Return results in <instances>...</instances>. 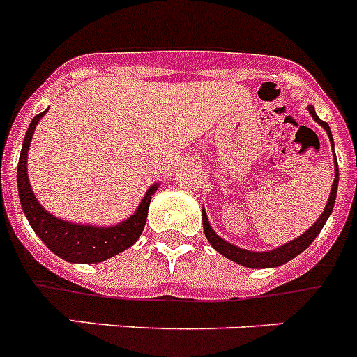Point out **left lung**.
<instances>
[{
  "label": "left lung",
  "instance_id": "8db88e82",
  "mask_svg": "<svg viewBox=\"0 0 357 357\" xmlns=\"http://www.w3.org/2000/svg\"><path fill=\"white\" fill-rule=\"evenodd\" d=\"M309 114L314 121L320 125L324 130L327 132L329 135V141L333 144V150H334V141H333V134H331V128L326 121H321L320 118L317 116L314 112V107L313 105H307ZM338 181H340V172H338V162H336V155H334V182H333V188H331V193H329V200L326 204V209L324 213L320 214L317 222L313 225L309 227L305 230L304 234L298 236L296 239H291V241L284 243V245H280V247L272 248V250H264V252H255V250H247V248H241V247H236L234 243H229L225 241L223 238L214 232V229L211 227L209 223V218H207L206 209L202 207V223H204V232H206V238L207 241L211 243V247L214 248L216 252H220L222 255H225L227 259L234 261V263L241 264V266H247V268H277V266H282L284 263L291 261L293 257H296L298 254L305 250V248L314 241L318 234H320V230L324 229L326 225L327 218L331 216L334 209V202H336V193H338Z\"/></svg>",
  "mask_w": 357,
  "mask_h": 357
}]
</instances>
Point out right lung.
Instances as JSON below:
<instances>
[{
	"instance_id": "1",
	"label": "right lung",
	"mask_w": 357,
	"mask_h": 357,
	"mask_svg": "<svg viewBox=\"0 0 357 357\" xmlns=\"http://www.w3.org/2000/svg\"><path fill=\"white\" fill-rule=\"evenodd\" d=\"M48 109L37 114L31 119L24 135L21 155L17 164V191L21 207L24 211V216L30 222L31 229L43 239V243L53 254L62 257L68 263H82L93 264L102 263L110 259L114 255L127 250L139 239L141 232L144 229L148 216V207L153 193L157 191L159 184H151L148 188L146 195L143 197L141 204L137 206L135 213L128 216L127 220L116 223V225L98 227V225H84V223L66 222L62 218L53 216L52 213L44 209L31 191L30 181H28V150H30L31 135L36 132L37 123L40 121Z\"/></svg>"
}]
</instances>
